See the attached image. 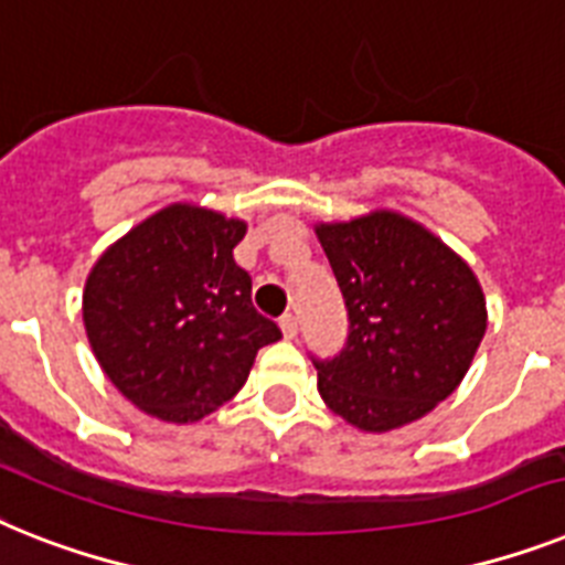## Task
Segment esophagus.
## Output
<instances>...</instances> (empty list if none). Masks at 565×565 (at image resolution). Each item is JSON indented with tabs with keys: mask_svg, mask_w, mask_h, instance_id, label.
<instances>
[{
	"mask_svg": "<svg viewBox=\"0 0 565 565\" xmlns=\"http://www.w3.org/2000/svg\"><path fill=\"white\" fill-rule=\"evenodd\" d=\"M279 329H282V338H286V340L297 338V317H294V315L279 317Z\"/></svg>",
	"mask_w": 565,
	"mask_h": 565,
	"instance_id": "obj_1",
	"label": "esophagus"
}]
</instances>
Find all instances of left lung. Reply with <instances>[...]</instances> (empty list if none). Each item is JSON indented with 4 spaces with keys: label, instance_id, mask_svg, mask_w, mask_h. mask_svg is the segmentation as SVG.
Returning a JSON list of instances; mask_svg holds the SVG:
<instances>
[{
    "label": "left lung",
    "instance_id": "obj_1",
    "mask_svg": "<svg viewBox=\"0 0 565 565\" xmlns=\"http://www.w3.org/2000/svg\"><path fill=\"white\" fill-rule=\"evenodd\" d=\"M349 309V343L317 363V390L334 416L363 433L424 418L456 393L488 329L477 274L430 227L375 207L317 222Z\"/></svg>",
    "mask_w": 565,
    "mask_h": 565
}]
</instances>
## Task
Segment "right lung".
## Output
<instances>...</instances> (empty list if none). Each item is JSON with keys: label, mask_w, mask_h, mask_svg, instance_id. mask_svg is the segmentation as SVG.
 Listing matches in <instances>:
<instances>
[{"label": "right lung", "mask_w": 565, "mask_h": 565, "mask_svg": "<svg viewBox=\"0 0 565 565\" xmlns=\"http://www.w3.org/2000/svg\"><path fill=\"white\" fill-rule=\"evenodd\" d=\"M248 222L195 202L141 218L97 256L83 286V326L118 393L152 418L193 424L248 381L279 329L250 306L233 248Z\"/></svg>", "instance_id": "1"}]
</instances>
